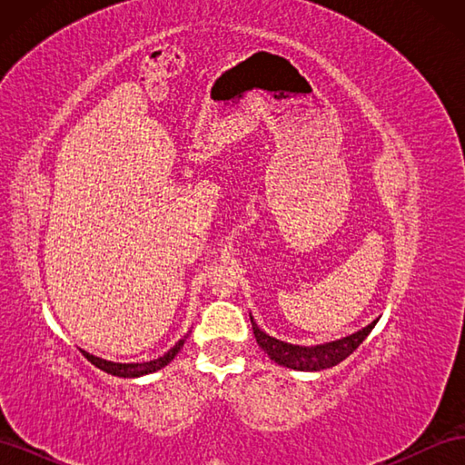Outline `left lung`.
<instances>
[{
  "mask_svg": "<svg viewBox=\"0 0 465 465\" xmlns=\"http://www.w3.org/2000/svg\"><path fill=\"white\" fill-rule=\"evenodd\" d=\"M250 322H252V330H254L258 345L272 361L294 371H323V369L335 367V364H340L353 353V351L367 340V335L372 331L378 320H374L367 328L359 330L353 335H347L337 341L314 345V347H302V345H291L285 341H279L275 337L262 331L252 316H250Z\"/></svg>",
  "mask_w": 465,
  "mask_h": 465,
  "instance_id": "1",
  "label": "left lung"
}]
</instances>
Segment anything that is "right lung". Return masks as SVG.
I'll return each mask as SVG.
<instances>
[{
  "label": "right lung",
  "instance_id": "right-lung-1",
  "mask_svg": "<svg viewBox=\"0 0 465 465\" xmlns=\"http://www.w3.org/2000/svg\"><path fill=\"white\" fill-rule=\"evenodd\" d=\"M184 341H186V335L182 337V340L173 349H168L163 357L154 359V361H149V362H112V361H104L101 357L89 355V353H85V351H83V355H85L87 361H91L96 369H101V371H104V372H108L112 376L137 378V376H143V374L157 372L163 367H166V364L178 355V351L182 349V345H184Z\"/></svg>",
  "mask_w": 465,
  "mask_h": 465
}]
</instances>
